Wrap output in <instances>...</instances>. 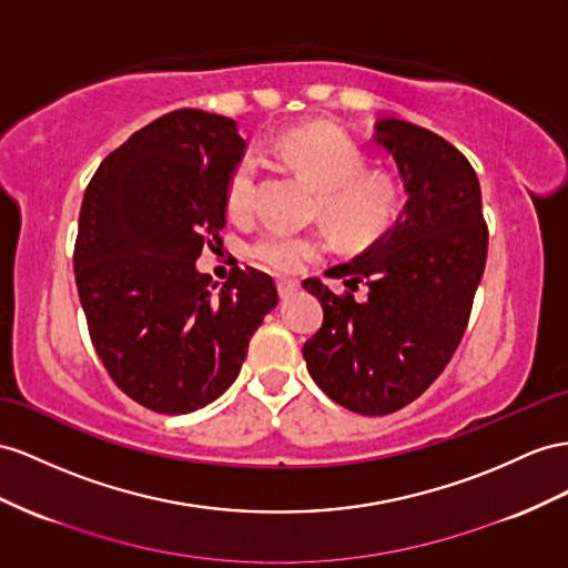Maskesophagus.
Wrapping results in <instances>:
<instances>
[{
  "label": "esophagus",
  "mask_w": 568,
  "mask_h": 568,
  "mask_svg": "<svg viewBox=\"0 0 568 568\" xmlns=\"http://www.w3.org/2000/svg\"><path fill=\"white\" fill-rule=\"evenodd\" d=\"M297 287H300V283L293 281V278H278V293H281V297H290L293 293H297Z\"/></svg>",
  "instance_id": "esophagus-1"
}]
</instances>
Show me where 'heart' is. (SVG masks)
Returning <instances> with one entry per match:
<instances>
[{
	"instance_id": "1",
	"label": "heart",
	"mask_w": 568,
	"mask_h": 568,
	"mask_svg": "<svg viewBox=\"0 0 568 568\" xmlns=\"http://www.w3.org/2000/svg\"><path fill=\"white\" fill-rule=\"evenodd\" d=\"M285 163L304 174L322 192L324 221L347 242H367L390 223L398 206L396 184L386 174L362 172L365 158L345 136L322 129H304L281 141ZM256 160L242 158L230 172L225 206L235 217L250 215L256 206ZM324 242L287 230H266L252 242L250 254L258 264L278 273H295L316 258Z\"/></svg>"
}]
</instances>
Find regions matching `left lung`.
Wrapping results in <instances>:
<instances>
[{
  "label": "left lung",
  "instance_id": "obj_1",
  "mask_svg": "<svg viewBox=\"0 0 568 568\" xmlns=\"http://www.w3.org/2000/svg\"><path fill=\"white\" fill-rule=\"evenodd\" d=\"M372 141L394 158L405 206L365 252L326 271L357 290L338 297L318 278L302 287L324 326L302 347L316 386L359 415H388L419 398L463 338L487 261L483 192L458 149L413 122L382 118Z\"/></svg>",
  "mask_w": 568,
  "mask_h": 568
}]
</instances>
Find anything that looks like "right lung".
<instances>
[{"mask_svg": "<svg viewBox=\"0 0 568 568\" xmlns=\"http://www.w3.org/2000/svg\"><path fill=\"white\" fill-rule=\"evenodd\" d=\"M244 149L235 120L174 110L112 151L83 194L74 273L91 341L149 410L186 415L223 396L278 304L256 268L235 266L217 293L196 271L203 244L221 240Z\"/></svg>", "mask_w": 568, "mask_h": 568, "instance_id": "right-lung-1", "label": "right lung"}]
</instances>
